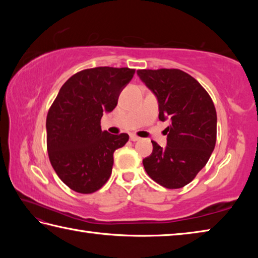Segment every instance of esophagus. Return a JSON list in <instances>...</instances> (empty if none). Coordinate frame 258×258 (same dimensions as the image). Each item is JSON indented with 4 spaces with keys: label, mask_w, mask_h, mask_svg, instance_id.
Instances as JSON below:
<instances>
[{
    "label": "esophagus",
    "mask_w": 258,
    "mask_h": 258,
    "mask_svg": "<svg viewBox=\"0 0 258 258\" xmlns=\"http://www.w3.org/2000/svg\"><path fill=\"white\" fill-rule=\"evenodd\" d=\"M130 139H131V141H133V142H137V141H139V140H140V138L137 137V135H134V134L131 135Z\"/></svg>",
    "instance_id": "1"
}]
</instances>
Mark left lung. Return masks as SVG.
<instances>
[{
  "label": "left lung",
  "mask_w": 258,
  "mask_h": 258,
  "mask_svg": "<svg viewBox=\"0 0 258 258\" xmlns=\"http://www.w3.org/2000/svg\"><path fill=\"white\" fill-rule=\"evenodd\" d=\"M138 75L158 101L167 146L152 142L143 166L152 180L167 189L190 183L207 164L216 143L217 117L206 90L180 69H143Z\"/></svg>",
  "instance_id": "obj_1"
}]
</instances>
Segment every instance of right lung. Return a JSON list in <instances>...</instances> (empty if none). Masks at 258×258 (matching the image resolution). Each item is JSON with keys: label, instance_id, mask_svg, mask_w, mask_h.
I'll return each instance as SVG.
<instances>
[{"label": "right lung", "instance_id": "obj_1", "mask_svg": "<svg viewBox=\"0 0 258 258\" xmlns=\"http://www.w3.org/2000/svg\"><path fill=\"white\" fill-rule=\"evenodd\" d=\"M130 68L97 67L73 75L61 86L46 117V145L56 175L78 194L98 191L111 175L113 152L128 134L101 131L104 112L112 111L133 78Z\"/></svg>", "mask_w": 258, "mask_h": 258}]
</instances>
